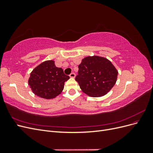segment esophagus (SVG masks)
Here are the masks:
<instances>
[{"mask_svg":"<svg viewBox=\"0 0 153 153\" xmlns=\"http://www.w3.org/2000/svg\"><path fill=\"white\" fill-rule=\"evenodd\" d=\"M69 77L70 78H74L75 77V74L74 73H71L70 75H69Z\"/></svg>","mask_w":153,"mask_h":153,"instance_id":"esophagus-1","label":"esophagus"}]
</instances>
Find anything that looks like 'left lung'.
<instances>
[{"mask_svg":"<svg viewBox=\"0 0 153 153\" xmlns=\"http://www.w3.org/2000/svg\"><path fill=\"white\" fill-rule=\"evenodd\" d=\"M75 80L84 93L91 97H101L112 89L118 71L108 59L98 55L87 56L78 66Z\"/></svg>","mask_w":153,"mask_h":153,"instance_id":"left-lung-1","label":"left lung"}]
</instances>
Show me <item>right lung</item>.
<instances>
[{"mask_svg": "<svg viewBox=\"0 0 153 153\" xmlns=\"http://www.w3.org/2000/svg\"><path fill=\"white\" fill-rule=\"evenodd\" d=\"M69 78L61 68L55 65L53 60H48L41 63L32 71L28 84L35 95L50 100L61 93L64 82Z\"/></svg>", "mask_w": 153, "mask_h": 153, "instance_id": "obj_1", "label": "right lung"}]
</instances>
